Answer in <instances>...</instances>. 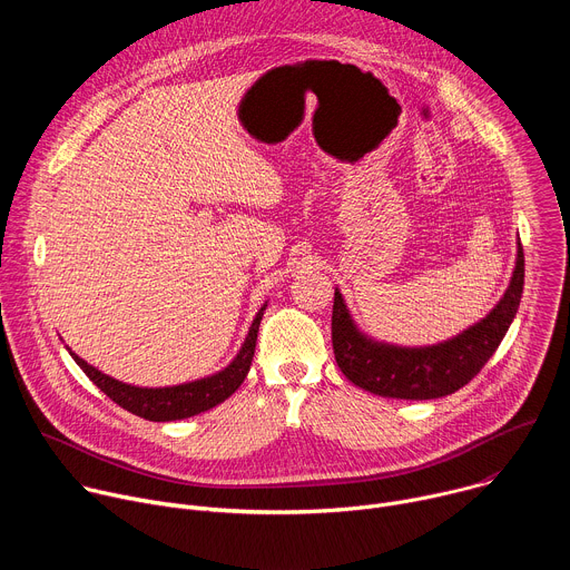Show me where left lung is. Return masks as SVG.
I'll return each instance as SVG.
<instances>
[{"label":"left lung","instance_id":"left-lung-1","mask_svg":"<svg viewBox=\"0 0 570 570\" xmlns=\"http://www.w3.org/2000/svg\"><path fill=\"white\" fill-rule=\"evenodd\" d=\"M525 277L523 246L517 268L497 308L464 334L422 350L392 347L367 341L347 313L341 293H334L332 343L341 372L358 387L390 399H438L466 385L499 350L519 311Z\"/></svg>","mask_w":570,"mask_h":570}]
</instances>
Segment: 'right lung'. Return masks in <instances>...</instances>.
<instances>
[{
	"label": "right lung",
	"instance_id": "obj_1",
	"mask_svg": "<svg viewBox=\"0 0 570 570\" xmlns=\"http://www.w3.org/2000/svg\"><path fill=\"white\" fill-rule=\"evenodd\" d=\"M264 311H266V306L259 308L253 327H250V334H248L246 343H243L238 356L223 372L200 379V381L185 383V385L135 387V385L115 381L112 376H106L97 367L88 365L83 358H78L73 352H69V354L76 361V365L90 376V381L97 387H101L117 405H121L124 411H128L137 417H144L148 422L185 420V417H194L198 413L214 409V405L225 401L243 383V379H246V374L250 372V365H253L257 332H259V322H262Z\"/></svg>",
	"mask_w": 570,
	"mask_h": 570
}]
</instances>
